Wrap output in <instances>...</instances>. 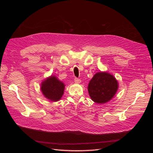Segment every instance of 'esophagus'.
I'll use <instances>...</instances> for the list:
<instances>
[{
    "label": "esophagus",
    "instance_id": "34e87169",
    "mask_svg": "<svg viewBox=\"0 0 153 153\" xmlns=\"http://www.w3.org/2000/svg\"><path fill=\"white\" fill-rule=\"evenodd\" d=\"M75 82L76 83V84H80V83L81 82V80L79 79V78H75Z\"/></svg>",
    "mask_w": 153,
    "mask_h": 153
}]
</instances>
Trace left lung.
Masks as SVG:
<instances>
[{"label": "left lung", "instance_id": "obj_1", "mask_svg": "<svg viewBox=\"0 0 153 153\" xmlns=\"http://www.w3.org/2000/svg\"><path fill=\"white\" fill-rule=\"evenodd\" d=\"M118 87V82L112 75L107 72H98L90 80L88 92L92 101L103 104L113 98Z\"/></svg>", "mask_w": 153, "mask_h": 153}]
</instances>
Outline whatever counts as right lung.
Segmentation results:
<instances>
[{"label":"right lung","mask_w":153,"mask_h":153,"mask_svg":"<svg viewBox=\"0 0 153 153\" xmlns=\"http://www.w3.org/2000/svg\"><path fill=\"white\" fill-rule=\"evenodd\" d=\"M65 85L55 76H51L42 82L41 90L46 98L57 101L61 100L64 94Z\"/></svg>","instance_id":"1"}]
</instances>
